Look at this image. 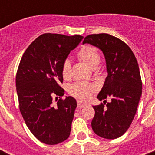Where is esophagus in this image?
I'll return each instance as SVG.
<instances>
[{
    "label": "esophagus",
    "mask_w": 155,
    "mask_h": 155,
    "mask_svg": "<svg viewBox=\"0 0 155 155\" xmlns=\"http://www.w3.org/2000/svg\"><path fill=\"white\" fill-rule=\"evenodd\" d=\"M77 105H78V107H79V108H84V107H85V106L87 105V104L84 103V102L80 101H78Z\"/></svg>",
    "instance_id": "1"
}]
</instances>
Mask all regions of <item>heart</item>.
I'll return each instance as SVG.
<instances>
[{"label": "heart", "instance_id": "b5f03b06", "mask_svg": "<svg viewBox=\"0 0 155 155\" xmlns=\"http://www.w3.org/2000/svg\"><path fill=\"white\" fill-rule=\"evenodd\" d=\"M78 57L84 62L92 70L97 69L101 61V57L97 49L93 47L86 46L82 47L78 53ZM62 75L65 80H70L71 77V63L69 60H65L62 65ZM96 87L94 84L88 83L79 82L71 87L70 93L78 99L87 101L91 97Z\"/></svg>", "mask_w": 155, "mask_h": 155}]
</instances>
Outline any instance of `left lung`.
<instances>
[{"label":"left lung","instance_id":"left-lung-1","mask_svg":"<svg viewBox=\"0 0 155 155\" xmlns=\"http://www.w3.org/2000/svg\"><path fill=\"white\" fill-rule=\"evenodd\" d=\"M103 52L108 75L97 99H111L106 108L104 105L106 101L100 105L92 106L95 110L92 130L100 137L115 139L122 136L130 126L142 97L138 63L129 46L110 35H88L83 42Z\"/></svg>","mask_w":155,"mask_h":155}]
</instances>
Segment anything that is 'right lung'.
I'll list each match as a JSON object with an SVG mask.
<instances>
[{"label":"right lung","mask_w":155,"mask_h":155,"mask_svg":"<svg viewBox=\"0 0 155 155\" xmlns=\"http://www.w3.org/2000/svg\"><path fill=\"white\" fill-rule=\"evenodd\" d=\"M84 38L44 34L23 54L16 76L19 108L25 124L37 139L56 145L68 139L77 103L72 97L52 104L53 97H63L62 65ZM58 100V99H57Z\"/></svg>","instance_id":"add662e5"}]
</instances>
